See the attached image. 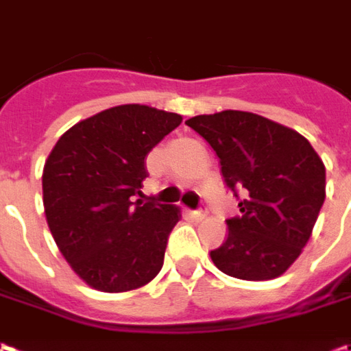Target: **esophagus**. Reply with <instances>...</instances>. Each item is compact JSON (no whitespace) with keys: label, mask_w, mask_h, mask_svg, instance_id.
<instances>
[{"label":"esophagus","mask_w":351,"mask_h":351,"mask_svg":"<svg viewBox=\"0 0 351 351\" xmlns=\"http://www.w3.org/2000/svg\"><path fill=\"white\" fill-rule=\"evenodd\" d=\"M190 215L194 217L195 221H202V219H206V211L204 209H195V211H190Z\"/></svg>","instance_id":"1"}]
</instances>
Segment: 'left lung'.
Masks as SVG:
<instances>
[{
    "label": "left lung",
    "mask_w": 351,
    "mask_h": 351,
    "mask_svg": "<svg viewBox=\"0 0 351 351\" xmlns=\"http://www.w3.org/2000/svg\"><path fill=\"white\" fill-rule=\"evenodd\" d=\"M186 125L215 149L226 186L247 197L211 252L219 271L269 280L300 257L325 202V165L295 130L247 111L197 115Z\"/></svg>",
    "instance_id": "left-lung-1"
}]
</instances>
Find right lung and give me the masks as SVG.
Returning <instances> with one entry per match:
<instances>
[{
    "mask_svg": "<svg viewBox=\"0 0 351 351\" xmlns=\"http://www.w3.org/2000/svg\"><path fill=\"white\" fill-rule=\"evenodd\" d=\"M182 123L128 104L106 109L57 140L42 175L47 226L76 275L99 292H126L161 271L180 209L142 199L145 157Z\"/></svg>",
    "mask_w": 351,
    "mask_h": 351,
    "instance_id": "1",
    "label": "right lung"
}]
</instances>
